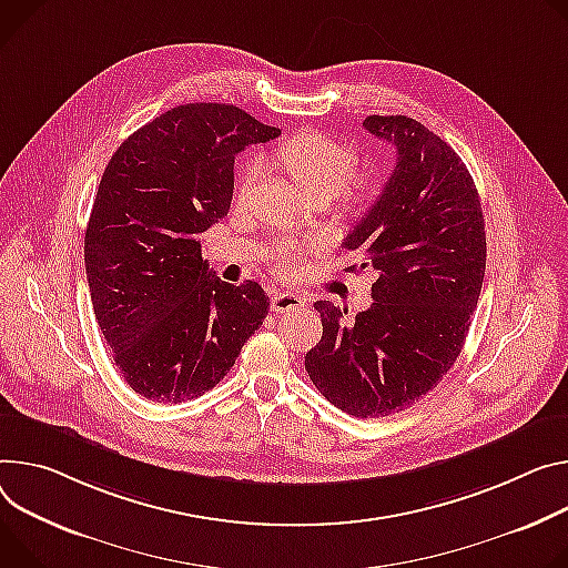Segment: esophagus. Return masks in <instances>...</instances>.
I'll list each match as a JSON object with an SVG mask.
<instances>
[{
	"label": "esophagus",
	"mask_w": 568,
	"mask_h": 568,
	"mask_svg": "<svg viewBox=\"0 0 568 568\" xmlns=\"http://www.w3.org/2000/svg\"><path fill=\"white\" fill-rule=\"evenodd\" d=\"M305 305H307L305 296H301V294H296V292H276V294L272 296V311H274L276 315L303 311Z\"/></svg>",
	"instance_id": "esophagus-1"
}]
</instances>
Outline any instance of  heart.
<instances>
[{
    "mask_svg": "<svg viewBox=\"0 0 568 568\" xmlns=\"http://www.w3.org/2000/svg\"><path fill=\"white\" fill-rule=\"evenodd\" d=\"M276 159L290 172V176L315 199H331L342 192L357 170V159L348 146L317 131H301L283 140L276 149ZM255 176L257 161H248L240 176V190H246ZM274 261L281 272H292L294 267V255L287 248H278L274 253Z\"/></svg>",
    "mask_w": 568,
    "mask_h": 568,
    "instance_id": "1",
    "label": "heart"
}]
</instances>
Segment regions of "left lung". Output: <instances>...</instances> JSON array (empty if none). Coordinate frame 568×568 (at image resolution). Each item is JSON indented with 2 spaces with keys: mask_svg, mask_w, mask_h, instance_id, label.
Here are the masks:
<instances>
[{
  "mask_svg": "<svg viewBox=\"0 0 568 568\" xmlns=\"http://www.w3.org/2000/svg\"><path fill=\"white\" fill-rule=\"evenodd\" d=\"M363 126L394 144L396 168L344 240L372 270L374 303L355 320L317 301L322 342L305 372L339 409L389 417L426 396L453 367L478 305L487 237L480 196L457 153L422 122L369 115Z\"/></svg>",
  "mask_w": 568,
  "mask_h": 568,
  "instance_id": "1",
  "label": "left lung"
}]
</instances>
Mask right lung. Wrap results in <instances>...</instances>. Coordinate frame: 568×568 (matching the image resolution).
<instances>
[{
    "instance_id": "right-lung-1",
    "label": "right lung",
    "mask_w": 568,
    "mask_h": 568,
    "mask_svg": "<svg viewBox=\"0 0 568 568\" xmlns=\"http://www.w3.org/2000/svg\"><path fill=\"white\" fill-rule=\"evenodd\" d=\"M281 129L229 104H183L129 135L101 176L83 255L97 324L140 396L181 403L213 389L263 326L270 296L224 283L199 235L233 199V163Z\"/></svg>"
}]
</instances>
